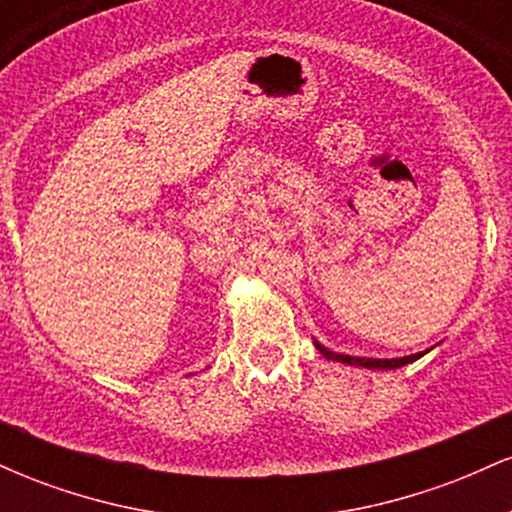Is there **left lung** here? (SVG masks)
Segmentation results:
<instances>
[{"label": "left lung", "mask_w": 512, "mask_h": 512, "mask_svg": "<svg viewBox=\"0 0 512 512\" xmlns=\"http://www.w3.org/2000/svg\"><path fill=\"white\" fill-rule=\"evenodd\" d=\"M317 351H320L322 356L330 358V361H339V363H346V366H361V368H370V370H392V368H402L407 366V363H414L416 358H421L428 351H421V354H411V356H402V358H361V356H346V354H334V351L325 349L322 344H317Z\"/></svg>", "instance_id": "1"}]
</instances>
